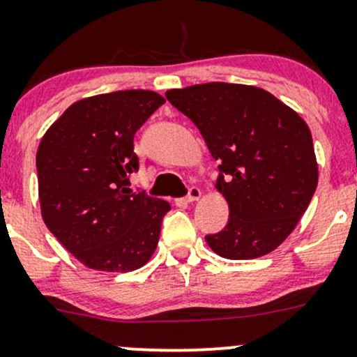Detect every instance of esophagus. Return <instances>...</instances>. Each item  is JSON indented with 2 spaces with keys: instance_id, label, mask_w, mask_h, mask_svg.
Masks as SVG:
<instances>
[{
  "instance_id": "obj_1",
  "label": "esophagus",
  "mask_w": 357,
  "mask_h": 357,
  "mask_svg": "<svg viewBox=\"0 0 357 357\" xmlns=\"http://www.w3.org/2000/svg\"><path fill=\"white\" fill-rule=\"evenodd\" d=\"M200 197H202L200 188H197V186H192V188L188 190V195L185 197V200L186 202H195V200H199Z\"/></svg>"
}]
</instances>
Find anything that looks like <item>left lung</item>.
Returning <instances> with one entry per match:
<instances>
[{"mask_svg":"<svg viewBox=\"0 0 357 357\" xmlns=\"http://www.w3.org/2000/svg\"><path fill=\"white\" fill-rule=\"evenodd\" d=\"M165 96L199 128L219 162L215 188L228 202L229 219L205 242L226 259L275 250L294 231L318 186L307 124L255 86L207 82Z\"/></svg>","mask_w":357,"mask_h":357,"instance_id":"left-lung-1","label":"left lung"}]
</instances>
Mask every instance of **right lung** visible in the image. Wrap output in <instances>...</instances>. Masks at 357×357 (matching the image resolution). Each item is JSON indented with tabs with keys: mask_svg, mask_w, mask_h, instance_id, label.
Here are the masks:
<instances>
[{
	"mask_svg": "<svg viewBox=\"0 0 357 357\" xmlns=\"http://www.w3.org/2000/svg\"><path fill=\"white\" fill-rule=\"evenodd\" d=\"M165 100L128 89L72 103L39 143L45 225L77 261L96 271H135L157 248L165 200L128 188L139 169L135 135Z\"/></svg>",
	"mask_w": 357,
	"mask_h": 357,
	"instance_id": "obj_1",
	"label": "right lung"
}]
</instances>
